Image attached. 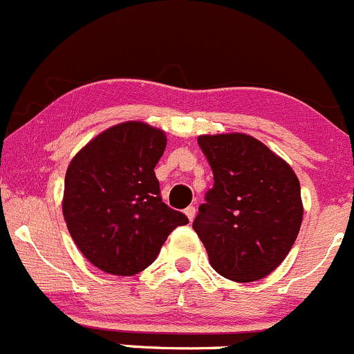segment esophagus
<instances>
[{
    "label": "esophagus",
    "mask_w": 354,
    "mask_h": 354,
    "mask_svg": "<svg viewBox=\"0 0 354 354\" xmlns=\"http://www.w3.org/2000/svg\"><path fill=\"white\" fill-rule=\"evenodd\" d=\"M184 213H185V216H187V218L192 222V220H194V216H196V206H192V205L187 206V208L184 209Z\"/></svg>",
    "instance_id": "1"
}]
</instances>
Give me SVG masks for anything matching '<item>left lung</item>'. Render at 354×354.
Returning <instances> with one entry per match:
<instances>
[{"label": "left lung", "instance_id": "1", "mask_svg": "<svg viewBox=\"0 0 354 354\" xmlns=\"http://www.w3.org/2000/svg\"><path fill=\"white\" fill-rule=\"evenodd\" d=\"M213 187L192 222L213 270L234 282L267 277L284 261L303 220L295 170L248 134L199 136Z\"/></svg>", "mask_w": 354, "mask_h": 354}]
</instances>
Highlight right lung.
<instances>
[{"label": "right lung", "mask_w": 354, "mask_h": 354, "mask_svg": "<svg viewBox=\"0 0 354 354\" xmlns=\"http://www.w3.org/2000/svg\"><path fill=\"white\" fill-rule=\"evenodd\" d=\"M165 132L142 122L113 125L87 142L65 176L63 216L80 253L111 275H134L189 223L162 201L156 163Z\"/></svg>", "instance_id": "obj_1"}]
</instances>
